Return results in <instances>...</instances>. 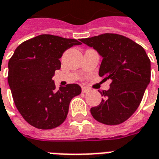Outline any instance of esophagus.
Instances as JSON below:
<instances>
[{"mask_svg": "<svg viewBox=\"0 0 159 159\" xmlns=\"http://www.w3.org/2000/svg\"><path fill=\"white\" fill-rule=\"evenodd\" d=\"M90 91V89H88V88H85V87H83V89H82V92H83V93H89V92Z\"/></svg>", "mask_w": 159, "mask_h": 159, "instance_id": "obj_1", "label": "esophagus"}]
</instances>
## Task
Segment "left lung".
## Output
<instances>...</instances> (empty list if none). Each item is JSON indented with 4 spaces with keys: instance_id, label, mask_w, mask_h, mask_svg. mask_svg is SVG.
<instances>
[{
    "instance_id": "8db88e82",
    "label": "left lung",
    "mask_w": 159,
    "mask_h": 159,
    "mask_svg": "<svg viewBox=\"0 0 159 159\" xmlns=\"http://www.w3.org/2000/svg\"><path fill=\"white\" fill-rule=\"evenodd\" d=\"M102 56L99 76L111 79L99 106L90 109L95 120L117 125L137 110L151 80V61L144 48L126 36L113 33L81 39Z\"/></svg>"
}]
</instances>
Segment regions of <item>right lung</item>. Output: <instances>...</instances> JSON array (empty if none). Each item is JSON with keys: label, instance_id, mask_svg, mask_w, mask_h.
Masks as SVG:
<instances>
[{"label": "right lung", "instance_id": "obj_1", "mask_svg": "<svg viewBox=\"0 0 159 159\" xmlns=\"http://www.w3.org/2000/svg\"><path fill=\"white\" fill-rule=\"evenodd\" d=\"M76 39L40 35L21 43L8 62V84L19 113L31 126L51 129L66 120L70 102L79 95L78 84L56 86L52 76L59 70L63 52L75 45Z\"/></svg>", "mask_w": 159, "mask_h": 159}]
</instances>
